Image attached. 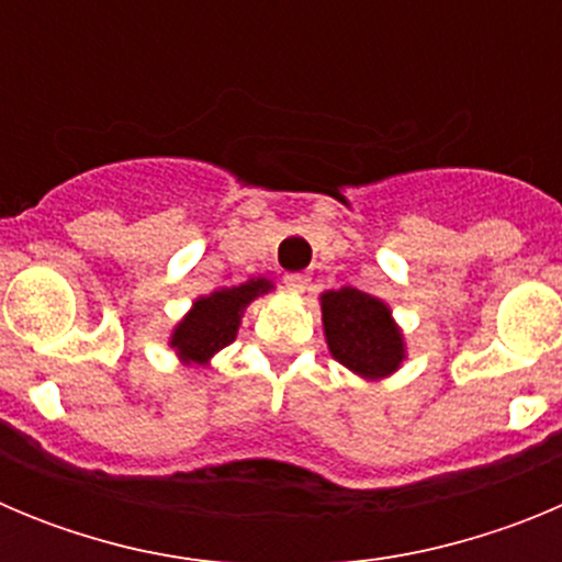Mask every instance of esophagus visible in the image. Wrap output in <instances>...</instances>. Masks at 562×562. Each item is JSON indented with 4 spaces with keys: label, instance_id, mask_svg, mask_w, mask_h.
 Wrapping results in <instances>:
<instances>
[{
    "label": "esophagus",
    "instance_id": "34e87169",
    "mask_svg": "<svg viewBox=\"0 0 562 562\" xmlns=\"http://www.w3.org/2000/svg\"><path fill=\"white\" fill-rule=\"evenodd\" d=\"M284 284H286V290H292V292H297V295H301V292L310 286V276H306V272H286Z\"/></svg>",
    "mask_w": 562,
    "mask_h": 562
}]
</instances>
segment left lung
I'll use <instances>...</instances> for the list:
<instances>
[{
  "label": "left lung",
  "mask_w": 562,
  "mask_h": 562,
  "mask_svg": "<svg viewBox=\"0 0 562 562\" xmlns=\"http://www.w3.org/2000/svg\"><path fill=\"white\" fill-rule=\"evenodd\" d=\"M321 321L329 355L366 382L389 380L408 360V342L382 297L355 286L321 292Z\"/></svg>",
  "instance_id": "obj_1"
}]
</instances>
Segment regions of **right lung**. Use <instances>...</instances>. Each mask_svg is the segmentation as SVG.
I'll return each instance as SVG.
<instances>
[{
	"label": "right lung",
	"mask_w": 562,
	"mask_h": 562,
	"mask_svg": "<svg viewBox=\"0 0 562 562\" xmlns=\"http://www.w3.org/2000/svg\"><path fill=\"white\" fill-rule=\"evenodd\" d=\"M276 290L270 278H247L245 284L222 286L207 295L193 297L191 310L177 321L168 335V349L188 369H205L238 335L241 317L256 297Z\"/></svg>",
	"instance_id": "add662e5"
}]
</instances>
